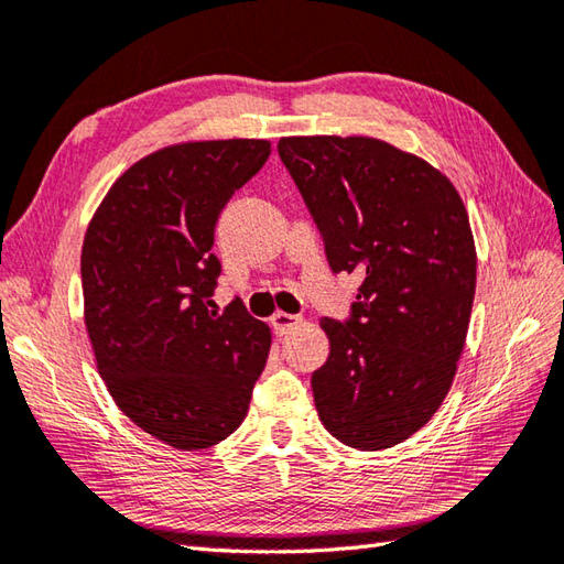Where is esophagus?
Segmentation results:
<instances>
[{
	"instance_id": "1",
	"label": "esophagus",
	"mask_w": 564,
	"mask_h": 564,
	"mask_svg": "<svg viewBox=\"0 0 564 564\" xmlns=\"http://www.w3.org/2000/svg\"><path fill=\"white\" fill-rule=\"evenodd\" d=\"M302 323V318L299 316H292V314H284V311H278V314H274L272 318H270V325H272V330L278 333V335H286L290 333L294 325H299Z\"/></svg>"
}]
</instances>
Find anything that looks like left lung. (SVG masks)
I'll return each mask as SVG.
<instances>
[{"instance_id": "left-lung-1", "label": "left lung", "mask_w": 564, "mask_h": 564, "mask_svg": "<svg viewBox=\"0 0 564 564\" xmlns=\"http://www.w3.org/2000/svg\"><path fill=\"white\" fill-rule=\"evenodd\" d=\"M282 164L333 272H359L347 321L321 318L330 355L311 388L335 440L391 448L440 410L475 296L468 212L442 171L373 137H282Z\"/></svg>"}]
</instances>
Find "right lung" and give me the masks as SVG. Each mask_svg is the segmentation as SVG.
Masks as SVG:
<instances>
[{"label":"right lung","instance_id":"obj_1","mask_svg":"<svg viewBox=\"0 0 564 564\" xmlns=\"http://www.w3.org/2000/svg\"><path fill=\"white\" fill-rule=\"evenodd\" d=\"M268 156V140L159 149L112 183L84 236L98 373L137 427L185 452L236 432L268 361L270 328L241 299L209 311L217 219Z\"/></svg>","mask_w":564,"mask_h":564}]
</instances>
